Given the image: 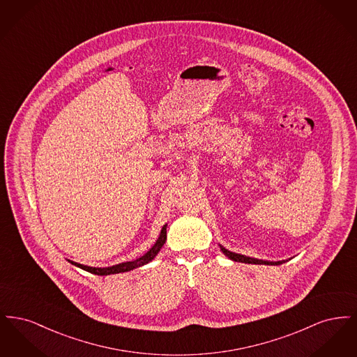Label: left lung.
Segmentation results:
<instances>
[{
  "label": "left lung",
  "instance_id": "obj_1",
  "mask_svg": "<svg viewBox=\"0 0 357 357\" xmlns=\"http://www.w3.org/2000/svg\"><path fill=\"white\" fill-rule=\"evenodd\" d=\"M221 250L225 253V255H227L230 259H233V261H236V262H243V264H262V265H280V264H282L281 261H278V262H269V261H262V259H257V258H250V257H246V255H237V253H233V252H229L227 249H225V248H222Z\"/></svg>",
  "mask_w": 357,
  "mask_h": 357
}]
</instances>
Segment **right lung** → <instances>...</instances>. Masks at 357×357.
<instances>
[{"label":"right lung","mask_w":357,"mask_h":357,"mask_svg":"<svg viewBox=\"0 0 357 357\" xmlns=\"http://www.w3.org/2000/svg\"><path fill=\"white\" fill-rule=\"evenodd\" d=\"M166 227L167 225H165L162 227V231H160V236L158 238V241L155 242L153 248L146 253L144 255H142L140 258H137L135 261H130V262H123L119 265H115V266H109V268H91V266H85L82 264H77V262H73V261H69L72 265L83 269L85 272L92 273V274H98V275H109V274H116V273H124L130 272L132 269H136L139 266H143L146 264H149L150 261H153L155 258V255L159 253V250L162 249V246L165 245L166 242V237H167V231H166Z\"/></svg>","instance_id":"add662e5"}]
</instances>
